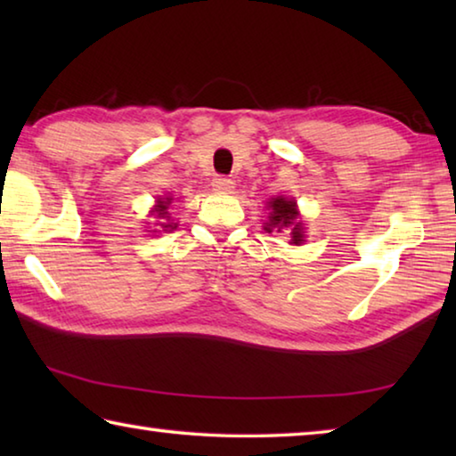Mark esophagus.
<instances>
[{
	"instance_id": "1",
	"label": "esophagus",
	"mask_w": 456,
	"mask_h": 456,
	"mask_svg": "<svg viewBox=\"0 0 456 456\" xmlns=\"http://www.w3.org/2000/svg\"><path fill=\"white\" fill-rule=\"evenodd\" d=\"M213 189L217 192H233L235 183L229 179V176H215L213 179Z\"/></svg>"
}]
</instances>
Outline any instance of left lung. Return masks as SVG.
Returning <instances> with one entry per match:
<instances>
[{
	"instance_id": "1",
	"label": "left lung",
	"mask_w": 456,
	"mask_h": 456,
	"mask_svg": "<svg viewBox=\"0 0 456 456\" xmlns=\"http://www.w3.org/2000/svg\"><path fill=\"white\" fill-rule=\"evenodd\" d=\"M269 209H272V213H269V223H265V231L272 233L273 229L281 231L285 227H289L291 243L299 245L304 241V229H302V223H297V209L293 200L277 197L269 203Z\"/></svg>"
}]
</instances>
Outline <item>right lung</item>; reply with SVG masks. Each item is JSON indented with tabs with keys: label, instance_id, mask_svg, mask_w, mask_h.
I'll list each match as a JSON object with an SVG mask.
<instances>
[{
	"label": "right lung",
	"instance_id": "obj_1",
	"mask_svg": "<svg viewBox=\"0 0 456 456\" xmlns=\"http://www.w3.org/2000/svg\"><path fill=\"white\" fill-rule=\"evenodd\" d=\"M168 203H171V199H167V200H159V205H157V209H154V213H157V217H160V219H168ZM160 225L165 227V231L167 229H175L176 225H173V223H160Z\"/></svg>",
	"mask_w": 456,
	"mask_h": 456
}]
</instances>
